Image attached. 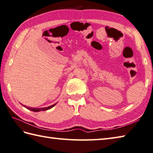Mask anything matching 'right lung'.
Wrapping results in <instances>:
<instances>
[{
    "label": "right lung",
    "instance_id": "right-lung-1",
    "mask_svg": "<svg viewBox=\"0 0 153 153\" xmlns=\"http://www.w3.org/2000/svg\"><path fill=\"white\" fill-rule=\"evenodd\" d=\"M56 104H57V103H56ZM56 104L52 105H50V106H49V107H46V108H30V107L26 106V105H23L24 107L26 108L27 109H28V110H30L31 111L37 112V111H45V110H49V109H51L53 106H55V105H56Z\"/></svg>",
    "mask_w": 153,
    "mask_h": 153
}]
</instances>
